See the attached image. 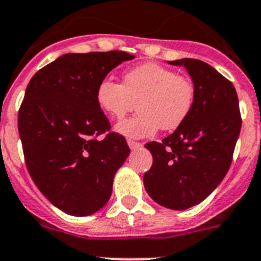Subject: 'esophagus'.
Instances as JSON below:
<instances>
[{"mask_svg":"<svg viewBox=\"0 0 261 261\" xmlns=\"http://www.w3.org/2000/svg\"><path fill=\"white\" fill-rule=\"evenodd\" d=\"M127 143H128V147H130L131 150H137V149H139V147H142L141 142H135V141H131V139H128V141H127Z\"/></svg>","mask_w":261,"mask_h":261,"instance_id":"esophagus-1","label":"esophagus"}]
</instances>
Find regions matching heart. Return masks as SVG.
Masks as SVG:
<instances>
[{
	"mask_svg": "<svg viewBox=\"0 0 261 261\" xmlns=\"http://www.w3.org/2000/svg\"><path fill=\"white\" fill-rule=\"evenodd\" d=\"M96 101L106 114L120 119L134 110L138 114L116 124L127 138L151 137L160 130L178 128L190 115L196 101V87L188 76L155 63H146L126 71L123 83L112 77L100 80Z\"/></svg>",
	"mask_w": 261,
	"mask_h": 261,
	"instance_id": "obj_1",
	"label": "heart"
}]
</instances>
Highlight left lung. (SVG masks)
I'll return each mask as SVG.
<instances>
[{
    "mask_svg": "<svg viewBox=\"0 0 261 261\" xmlns=\"http://www.w3.org/2000/svg\"><path fill=\"white\" fill-rule=\"evenodd\" d=\"M169 64L184 65L189 72L196 101L173 134L145 145L152 166L143 175V184L156 204L184 211L204 201L228 173L241 115L233 84L213 67L197 59Z\"/></svg>",
    "mask_w": 261,
    "mask_h": 261,
    "instance_id": "1",
    "label": "left lung"
}]
</instances>
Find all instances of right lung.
<instances>
[{
  "label": "right lung",
  "instance_id": "obj_1",
  "mask_svg": "<svg viewBox=\"0 0 261 261\" xmlns=\"http://www.w3.org/2000/svg\"><path fill=\"white\" fill-rule=\"evenodd\" d=\"M134 56L122 50L67 54L36 72L18 111L25 164L40 192L71 216L107 204L130 154L96 101L97 84Z\"/></svg>",
  "mask_w": 261,
  "mask_h": 261
}]
</instances>
